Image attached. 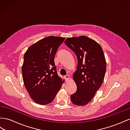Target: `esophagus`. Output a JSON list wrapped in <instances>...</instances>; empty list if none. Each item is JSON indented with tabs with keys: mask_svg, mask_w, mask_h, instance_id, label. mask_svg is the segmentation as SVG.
Returning <instances> with one entry per match:
<instances>
[{
	"mask_svg": "<svg viewBox=\"0 0 130 130\" xmlns=\"http://www.w3.org/2000/svg\"><path fill=\"white\" fill-rule=\"evenodd\" d=\"M65 79L66 82H68L69 80V79H70V76L69 75H66L65 76Z\"/></svg>",
	"mask_w": 130,
	"mask_h": 130,
	"instance_id": "34e87169",
	"label": "esophagus"
}]
</instances>
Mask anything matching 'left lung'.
Here are the masks:
<instances>
[{"mask_svg": "<svg viewBox=\"0 0 130 130\" xmlns=\"http://www.w3.org/2000/svg\"><path fill=\"white\" fill-rule=\"evenodd\" d=\"M65 44L76 55L77 70L73 77L77 91L71 95L72 102L85 106L91 101L102 85L106 70V59L101 46L86 36L68 38Z\"/></svg>", "mask_w": 130, "mask_h": 130, "instance_id": "8db88e82", "label": "left lung"}]
</instances>
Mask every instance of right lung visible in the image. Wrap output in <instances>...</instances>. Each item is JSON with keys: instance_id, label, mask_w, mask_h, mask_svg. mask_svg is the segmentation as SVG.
Returning a JSON list of instances; mask_svg holds the SVG:
<instances>
[{"instance_id": "add662e5", "label": "right lung", "mask_w": 130, "mask_h": 130, "mask_svg": "<svg viewBox=\"0 0 130 130\" xmlns=\"http://www.w3.org/2000/svg\"><path fill=\"white\" fill-rule=\"evenodd\" d=\"M64 38L51 36L33 44L24 55L23 82L33 101L47 105L53 101L64 80L58 75L54 57Z\"/></svg>"}]
</instances>
